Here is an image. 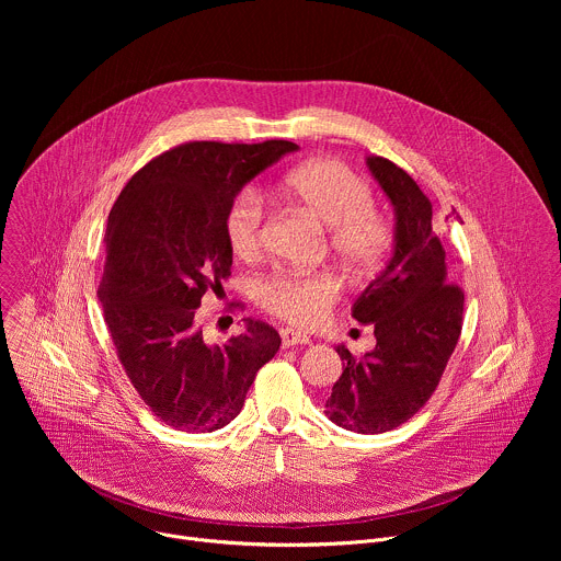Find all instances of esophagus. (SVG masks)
I'll return each instance as SVG.
<instances>
[{"label":"esophagus","instance_id":"34e87169","mask_svg":"<svg viewBox=\"0 0 561 561\" xmlns=\"http://www.w3.org/2000/svg\"><path fill=\"white\" fill-rule=\"evenodd\" d=\"M282 344H284V348H290V346H299V344H310V340L299 331L284 329L282 331Z\"/></svg>","mask_w":561,"mask_h":561}]
</instances>
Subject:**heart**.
Listing matches in <instances>:
<instances>
[{
	"mask_svg": "<svg viewBox=\"0 0 561 561\" xmlns=\"http://www.w3.org/2000/svg\"><path fill=\"white\" fill-rule=\"evenodd\" d=\"M282 193L306 215L329 226L331 251L353 271L377 268L392 249V224L373 206L364 178L337 159H314L293 169ZM226 242L234 257L257 260L264 249V202L253 191H239L224 215ZM342 297V284L331 273L279 271L260 286V304L286 322L312 329L322 324Z\"/></svg>",
	"mask_w": 561,
	"mask_h": 561,
	"instance_id": "b5f03b06",
	"label": "heart"
}]
</instances>
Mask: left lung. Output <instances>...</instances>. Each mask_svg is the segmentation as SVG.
<instances>
[{"label":"left lung","mask_w":561,"mask_h":561,"mask_svg":"<svg viewBox=\"0 0 561 561\" xmlns=\"http://www.w3.org/2000/svg\"><path fill=\"white\" fill-rule=\"evenodd\" d=\"M368 169L394 206V251L353 304L375 327V351L353 357L337 346L344 373L327 415L346 431L386 433L409 422L435 392L463 324V290L450 284L446 251L433 230V204L417 182L386 157Z\"/></svg>","instance_id":"left-lung-1"}]
</instances>
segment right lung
Here are the masks:
<instances>
[{
  "label": "right lung",
  "instance_id": "1",
  "mask_svg": "<svg viewBox=\"0 0 561 561\" xmlns=\"http://www.w3.org/2000/svg\"><path fill=\"white\" fill-rule=\"evenodd\" d=\"M297 148L286 139L186 141L150 159L111 208L98 297L130 383L175 431L213 433L232 422L279 351V333L251 317L226 344H206L197 308L230 275V199Z\"/></svg>",
  "mask_w": 561,
  "mask_h": 561
}]
</instances>
